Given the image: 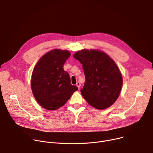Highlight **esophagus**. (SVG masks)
<instances>
[{
  "label": "esophagus",
  "instance_id": "esophagus-1",
  "mask_svg": "<svg viewBox=\"0 0 153 153\" xmlns=\"http://www.w3.org/2000/svg\"><path fill=\"white\" fill-rule=\"evenodd\" d=\"M80 83L79 82H77V83H76V86L78 87V88H80Z\"/></svg>",
  "mask_w": 153,
  "mask_h": 153
}]
</instances>
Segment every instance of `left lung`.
I'll list each match as a JSON object with an SVG mask.
<instances>
[{
	"mask_svg": "<svg viewBox=\"0 0 153 153\" xmlns=\"http://www.w3.org/2000/svg\"><path fill=\"white\" fill-rule=\"evenodd\" d=\"M73 57L81 64L85 76L81 94L91 106L98 110L111 106L118 99L123 84L121 72L115 62L105 53L84 49Z\"/></svg>",
	"mask_w": 153,
	"mask_h": 153,
	"instance_id": "left-lung-1",
	"label": "left lung"
}]
</instances>
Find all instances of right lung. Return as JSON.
Here are the masks:
<instances>
[{"label": "right lung", "mask_w": 153, "mask_h": 153, "mask_svg": "<svg viewBox=\"0 0 153 153\" xmlns=\"http://www.w3.org/2000/svg\"><path fill=\"white\" fill-rule=\"evenodd\" d=\"M70 56L68 50L54 49L42 56L35 65L31 90L36 101L46 110H57L78 90L71 84L69 74L63 70Z\"/></svg>", "instance_id": "1"}]
</instances>
